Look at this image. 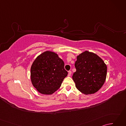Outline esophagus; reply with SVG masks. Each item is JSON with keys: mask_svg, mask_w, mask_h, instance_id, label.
<instances>
[{"mask_svg": "<svg viewBox=\"0 0 126 126\" xmlns=\"http://www.w3.org/2000/svg\"><path fill=\"white\" fill-rule=\"evenodd\" d=\"M71 75V71H68V76H70Z\"/></svg>", "mask_w": 126, "mask_h": 126, "instance_id": "1", "label": "esophagus"}]
</instances>
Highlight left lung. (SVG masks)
I'll return each instance as SVG.
<instances>
[{"instance_id": "obj_1", "label": "left lung", "mask_w": 126, "mask_h": 126, "mask_svg": "<svg viewBox=\"0 0 126 126\" xmlns=\"http://www.w3.org/2000/svg\"><path fill=\"white\" fill-rule=\"evenodd\" d=\"M73 76L75 86L85 95L93 94L101 89L105 82L107 67L95 53L85 51L77 56Z\"/></svg>"}]
</instances>
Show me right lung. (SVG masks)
Here are the masks:
<instances>
[{"instance_id":"right-lung-1","label":"right lung","mask_w":126,"mask_h":126,"mask_svg":"<svg viewBox=\"0 0 126 126\" xmlns=\"http://www.w3.org/2000/svg\"><path fill=\"white\" fill-rule=\"evenodd\" d=\"M30 73L33 87L44 95L52 94L57 90L68 75L63 61L50 51L37 56L31 65Z\"/></svg>"}]
</instances>
